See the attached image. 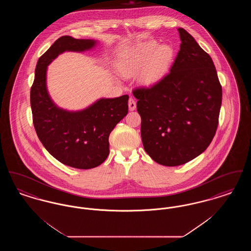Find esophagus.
Listing matches in <instances>:
<instances>
[{"instance_id":"obj_1","label":"esophagus","mask_w":251,"mask_h":251,"mask_svg":"<svg viewBox=\"0 0 251 251\" xmlns=\"http://www.w3.org/2000/svg\"><path fill=\"white\" fill-rule=\"evenodd\" d=\"M128 105H129V110H130V111H133V110H135V108H136V102H135L134 99H132V98H130V99H129Z\"/></svg>"}]
</instances>
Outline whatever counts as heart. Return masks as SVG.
<instances>
[{
	"label": "heart",
	"instance_id": "heart-1",
	"mask_svg": "<svg viewBox=\"0 0 251 251\" xmlns=\"http://www.w3.org/2000/svg\"><path fill=\"white\" fill-rule=\"evenodd\" d=\"M174 57V50L168 44L149 39L125 50L115 67L122 77L129 78L137 73V80L145 86L159 83L167 74Z\"/></svg>",
	"mask_w": 251,
	"mask_h": 251
}]
</instances>
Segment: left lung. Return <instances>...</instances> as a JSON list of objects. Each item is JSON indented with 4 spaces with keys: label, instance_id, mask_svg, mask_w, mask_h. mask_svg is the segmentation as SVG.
<instances>
[{
    "label": "left lung",
    "instance_id": "1",
    "mask_svg": "<svg viewBox=\"0 0 251 251\" xmlns=\"http://www.w3.org/2000/svg\"><path fill=\"white\" fill-rule=\"evenodd\" d=\"M178 31L181 43L169 73L150 88L133 90L144 149L166 167L183 165L208 148L222 102L211 56L187 31Z\"/></svg>",
    "mask_w": 251,
    "mask_h": 251
}]
</instances>
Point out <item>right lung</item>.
Instances as JSON below:
<instances>
[{
    "instance_id": "1",
    "label": "right lung",
    "mask_w": 251,
    "mask_h": 251,
    "mask_svg": "<svg viewBox=\"0 0 251 251\" xmlns=\"http://www.w3.org/2000/svg\"><path fill=\"white\" fill-rule=\"evenodd\" d=\"M94 39L59 37L36 64L31 88L33 122L40 142L62 164L80 169L101 165L109 155V135L128 114L129 96L101 98L88 107L69 111L54 103L47 88L48 66L65 51L95 48Z\"/></svg>"
}]
</instances>
